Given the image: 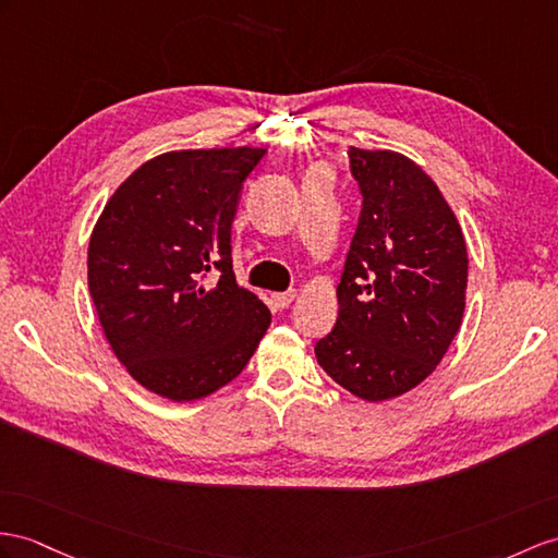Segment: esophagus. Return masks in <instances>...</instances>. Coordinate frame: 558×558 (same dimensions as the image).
Here are the masks:
<instances>
[{
	"mask_svg": "<svg viewBox=\"0 0 558 558\" xmlns=\"http://www.w3.org/2000/svg\"><path fill=\"white\" fill-rule=\"evenodd\" d=\"M295 301V291H287V293H271V305L277 310L289 307Z\"/></svg>",
	"mask_w": 558,
	"mask_h": 558,
	"instance_id": "esophagus-1",
	"label": "esophagus"
}]
</instances>
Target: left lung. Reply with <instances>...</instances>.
Masks as SVG:
<instances>
[{
	"label": "left lung",
	"instance_id": "8db88e82",
	"mask_svg": "<svg viewBox=\"0 0 558 558\" xmlns=\"http://www.w3.org/2000/svg\"><path fill=\"white\" fill-rule=\"evenodd\" d=\"M362 189L338 317L315 345L322 369L364 402L400 398L428 378L466 307L469 253L438 184L388 148H348Z\"/></svg>",
	"mask_w": 558,
	"mask_h": 558
}]
</instances>
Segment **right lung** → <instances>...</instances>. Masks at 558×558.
Segmentation results:
<instances>
[{"instance_id":"right-lung-1","label":"right lung","mask_w":558,"mask_h":558,"mask_svg":"<svg viewBox=\"0 0 558 558\" xmlns=\"http://www.w3.org/2000/svg\"><path fill=\"white\" fill-rule=\"evenodd\" d=\"M265 154H160L116 189L92 229L87 281L106 341L160 398L194 402L234 381L271 322L236 283L229 246L243 182ZM213 268L215 284L205 279Z\"/></svg>"}]
</instances>
